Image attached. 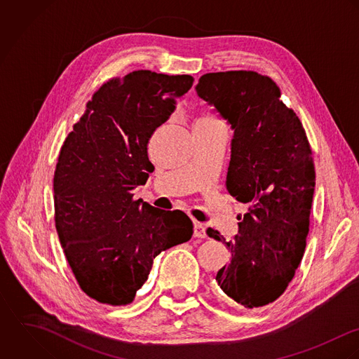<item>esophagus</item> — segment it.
<instances>
[{
    "label": "esophagus",
    "instance_id": "1",
    "mask_svg": "<svg viewBox=\"0 0 359 359\" xmlns=\"http://www.w3.org/2000/svg\"><path fill=\"white\" fill-rule=\"evenodd\" d=\"M194 237L198 238H205L207 237V231H205V226L200 222H194Z\"/></svg>",
    "mask_w": 359,
    "mask_h": 359
}]
</instances>
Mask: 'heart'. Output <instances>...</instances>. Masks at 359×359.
Instances as JSON below:
<instances>
[{"mask_svg":"<svg viewBox=\"0 0 359 359\" xmlns=\"http://www.w3.org/2000/svg\"><path fill=\"white\" fill-rule=\"evenodd\" d=\"M203 122H217L215 118L212 116V115H208V114H205V115H203L198 121H197V123H203Z\"/></svg>","mask_w":359,"mask_h":359,"instance_id":"1","label":"heart"}]
</instances>
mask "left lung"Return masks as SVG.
I'll use <instances>...</instances> for the list:
<instances>
[{
    "mask_svg": "<svg viewBox=\"0 0 359 359\" xmlns=\"http://www.w3.org/2000/svg\"><path fill=\"white\" fill-rule=\"evenodd\" d=\"M196 90L234 130L226 189L250 204L233 241L208 230L231 254L216 282L243 306H264L285 292L305 251L315 190L311 145L268 76L207 73Z\"/></svg>",
    "mask_w": 359,
    "mask_h": 359,
    "instance_id": "1",
    "label": "left lung"
}]
</instances>
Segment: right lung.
Listing matches in <instances>:
<instances>
[{
  "instance_id": "add662e5",
  "label": "right lung",
  "mask_w": 359,
  "mask_h": 359,
  "mask_svg": "<svg viewBox=\"0 0 359 359\" xmlns=\"http://www.w3.org/2000/svg\"><path fill=\"white\" fill-rule=\"evenodd\" d=\"M194 79L135 71L94 93L61 148L54 173L55 227L80 288L93 299H135L162 251L186 243L193 222L135 201L154 170L147 145Z\"/></svg>"
}]
</instances>
